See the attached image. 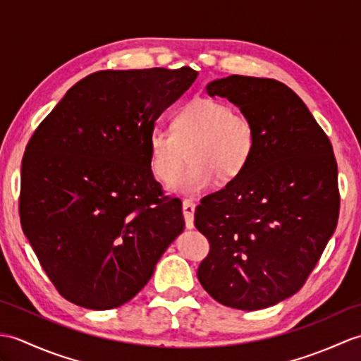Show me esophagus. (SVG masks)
I'll list each match as a JSON object with an SVG mask.
<instances>
[{"mask_svg":"<svg viewBox=\"0 0 361 361\" xmlns=\"http://www.w3.org/2000/svg\"><path fill=\"white\" fill-rule=\"evenodd\" d=\"M194 212H195V203L192 200H183V216H185L186 228H194Z\"/></svg>","mask_w":361,"mask_h":361,"instance_id":"obj_1","label":"esophagus"}]
</instances>
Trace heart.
Instances as JSON below:
<instances>
[{
	"instance_id": "1",
	"label": "heart",
	"mask_w": 361,
	"mask_h": 361,
	"mask_svg": "<svg viewBox=\"0 0 361 361\" xmlns=\"http://www.w3.org/2000/svg\"><path fill=\"white\" fill-rule=\"evenodd\" d=\"M256 142V126L247 114L217 99L195 97L173 114L172 130L157 127L150 132V171L159 181L172 180L169 190L173 194H200L216 180L226 185L239 178ZM186 149L190 164L182 169Z\"/></svg>"
}]
</instances>
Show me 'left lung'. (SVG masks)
Instances as JSON below:
<instances>
[{
  "label": "left lung",
  "mask_w": 361,
  "mask_h": 361,
  "mask_svg": "<svg viewBox=\"0 0 361 361\" xmlns=\"http://www.w3.org/2000/svg\"><path fill=\"white\" fill-rule=\"evenodd\" d=\"M255 122L256 150L239 178L202 198L195 228L209 242L203 288L226 307L259 310L301 288L340 212L332 144L293 90L228 75L208 85Z\"/></svg>",
  "instance_id": "left-lung-1"
}]
</instances>
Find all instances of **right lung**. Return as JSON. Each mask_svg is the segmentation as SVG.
Instances as JSON below:
<instances>
[{"label":"right lung","instance_id":"add662e5","mask_svg":"<svg viewBox=\"0 0 361 361\" xmlns=\"http://www.w3.org/2000/svg\"><path fill=\"white\" fill-rule=\"evenodd\" d=\"M197 75L189 66L93 73L30 136L21 228L70 302L93 310L126 304L185 228L181 202L153 178L147 141Z\"/></svg>","mask_w":361,"mask_h":361}]
</instances>
